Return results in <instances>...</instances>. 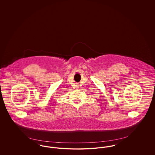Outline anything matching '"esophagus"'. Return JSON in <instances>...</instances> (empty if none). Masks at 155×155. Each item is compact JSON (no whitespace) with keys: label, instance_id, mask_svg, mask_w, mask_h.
Wrapping results in <instances>:
<instances>
[{"label":"esophagus","instance_id":"esophagus-1","mask_svg":"<svg viewBox=\"0 0 155 155\" xmlns=\"http://www.w3.org/2000/svg\"><path fill=\"white\" fill-rule=\"evenodd\" d=\"M78 87H79V86H78V84H77V85H76V88H78Z\"/></svg>","mask_w":155,"mask_h":155}]
</instances>
